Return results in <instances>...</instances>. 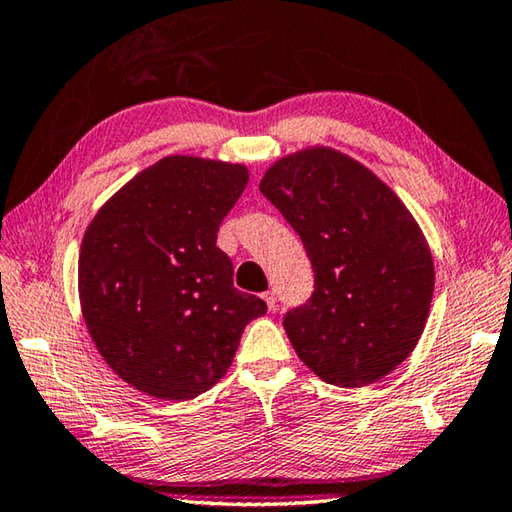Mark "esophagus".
<instances>
[{"instance_id": "1", "label": "esophagus", "mask_w": 512, "mask_h": 512, "mask_svg": "<svg viewBox=\"0 0 512 512\" xmlns=\"http://www.w3.org/2000/svg\"><path fill=\"white\" fill-rule=\"evenodd\" d=\"M262 298H264V302L268 305V309L273 311V309H275V293H273V291H266Z\"/></svg>"}]
</instances>
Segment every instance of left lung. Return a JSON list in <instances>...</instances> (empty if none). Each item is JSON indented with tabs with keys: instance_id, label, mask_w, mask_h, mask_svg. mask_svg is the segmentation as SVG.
I'll return each mask as SVG.
<instances>
[{
	"instance_id": "8db88e82",
	"label": "left lung",
	"mask_w": 512,
	"mask_h": 512,
	"mask_svg": "<svg viewBox=\"0 0 512 512\" xmlns=\"http://www.w3.org/2000/svg\"><path fill=\"white\" fill-rule=\"evenodd\" d=\"M259 192L314 266V293L284 316L300 361L341 388L393 372L420 341L436 280L427 239L400 196L329 146L284 155Z\"/></svg>"
}]
</instances>
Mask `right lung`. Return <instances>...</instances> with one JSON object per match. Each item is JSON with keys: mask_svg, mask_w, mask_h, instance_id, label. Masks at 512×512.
<instances>
[{"mask_svg": "<svg viewBox=\"0 0 512 512\" xmlns=\"http://www.w3.org/2000/svg\"><path fill=\"white\" fill-rule=\"evenodd\" d=\"M248 185L244 164L167 155L103 203L83 235L79 298L117 375L158 400H194L230 368L266 302L232 284L216 232Z\"/></svg>", "mask_w": 512, "mask_h": 512, "instance_id": "add662e5", "label": "right lung"}]
</instances>
